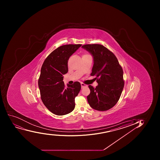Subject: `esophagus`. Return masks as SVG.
<instances>
[{"label":"esophagus","instance_id":"esophagus-1","mask_svg":"<svg viewBox=\"0 0 160 160\" xmlns=\"http://www.w3.org/2000/svg\"><path fill=\"white\" fill-rule=\"evenodd\" d=\"M81 88H83L85 87H87V85H86V84H84V83H81Z\"/></svg>","mask_w":160,"mask_h":160}]
</instances>
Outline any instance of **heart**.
Listing matches in <instances>:
<instances>
[{"mask_svg":"<svg viewBox=\"0 0 160 160\" xmlns=\"http://www.w3.org/2000/svg\"><path fill=\"white\" fill-rule=\"evenodd\" d=\"M90 56V55H88V54H83V55L82 57H86V56Z\"/></svg>","mask_w":160,"mask_h":160,"instance_id":"1","label":"heart"}]
</instances>
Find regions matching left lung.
I'll list each match as a JSON object with an SVG mask.
<instances>
[{
  "label": "left lung",
  "mask_w": 160,
  "mask_h": 160,
  "mask_svg": "<svg viewBox=\"0 0 160 160\" xmlns=\"http://www.w3.org/2000/svg\"><path fill=\"white\" fill-rule=\"evenodd\" d=\"M82 48L93 57L91 76H95L98 85H89L87 97L90 106L99 111H108L118 101L124 87L123 70L115 55L100 44H87Z\"/></svg>",
  "instance_id": "1"
}]
</instances>
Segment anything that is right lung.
<instances>
[{
    "mask_svg": "<svg viewBox=\"0 0 160 160\" xmlns=\"http://www.w3.org/2000/svg\"><path fill=\"white\" fill-rule=\"evenodd\" d=\"M81 45L59 47L48 56L42 66L38 81L41 100L47 108L57 115L69 114L75 107L74 98L81 90V84L76 81L66 87L63 75L68 72L69 57Z\"/></svg>",
    "mask_w": 160,
    "mask_h": 160,
    "instance_id": "add662e5",
    "label": "right lung"
}]
</instances>
